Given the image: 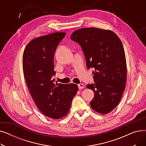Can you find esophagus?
<instances>
[{"label":"esophagus","instance_id":"34e87169","mask_svg":"<svg viewBox=\"0 0 146 146\" xmlns=\"http://www.w3.org/2000/svg\"><path fill=\"white\" fill-rule=\"evenodd\" d=\"M78 88L80 90V89H82L84 88V85L83 84H79L78 85Z\"/></svg>","mask_w":146,"mask_h":146}]
</instances>
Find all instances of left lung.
Masks as SVG:
<instances>
[{
    "mask_svg": "<svg viewBox=\"0 0 146 146\" xmlns=\"http://www.w3.org/2000/svg\"><path fill=\"white\" fill-rule=\"evenodd\" d=\"M70 38L82 47L87 67L95 68V83L87 85L95 94L92 108L101 114L111 112L118 105L127 82L126 58L120 39L112 31L96 28L76 30Z\"/></svg>",
    "mask_w": 146,
    "mask_h": 146,
    "instance_id": "left-lung-1",
    "label": "left lung"
}]
</instances>
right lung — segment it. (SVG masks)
I'll return each mask as SVG.
<instances>
[{
	"instance_id": "add662e5",
	"label": "right lung",
	"mask_w": 146,
	"mask_h": 146,
	"mask_svg": "<svg viewBox=\"0 0 146 146\" xmlns=\"http://www.w3.org/2000/svg\"><path fill=\"white\" fill-rule=\"evenodd\" d=\"M65 33L37 37L27 45L23 54L24 78L31 96L39 110L49 118L60 119L70 110L78 91L73 83H54V56Z\"/></svg>"
}]
</instances>
